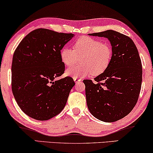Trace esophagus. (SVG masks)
<instances>
[{"instance_id": "34e87169", "label": "esophagus", "mask_w": 153, "mask_h": 153, "mask_svg": "<svg viewBox=\"0 0 153 153\" xmlns=\"http://www.w3.org/2000/svg\"><path fill=\"white\" fill-rule=\"evenodd\" d=\"M74 79L75 82H76V85H77V83L80 82H81V80H82V79H81V78H79V77H74Z\"/></svg>"}]
</instances>
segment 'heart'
<instances>
[{
    "label": "heart",
    "mask_w": 153,
    "mask_h": 153,
    "mask_svg": "<svg viewBox=\"0 0 153 153\" xmlns=\"http://www.w3.org/2000/svg\"><path fill=\"white\" fill-rule=\"evenodd\" d=\"M60 59L65 66L81 63L68 68L66 76L73 77L98 76L110 65L113 57L111 47L106 43L90 36H82L74 43V49L64 46L60 50Z\"/></svg>",
    "instance_id": "b5f03b06"
}]
</instances>
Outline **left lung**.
I'll return each mask as SVG.
<instances>
[{
  "label": "left lung",
  "mask_w": 153,
  "mask_h": 153,
  "mask_svg": "<svg viewBox=\"0 0 153 153\" xmlns=\"http://www.w3.org/2000/svg\"><path fill=\"white\" fill-rule=\"evenodd\" d=\"M106 37L111 43L113 57L102 74L84 79L87 107L91 114L104 122L117 121L132 110L140 94L142 64L133 41L119 32L106 30L89 34Z\"/></svg>",
  "instance_id": "8db88e82"
}]
</instances>
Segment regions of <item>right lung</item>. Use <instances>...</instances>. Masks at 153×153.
<instances>
[{
  "instance_id": "obj_1",
  "label": "right lung",
  "mask_w": 153,
  "mask_h": 153,
  "mask_svg": "<svg viewBox=\"0 0 153 153\" xmlns=\"http://www.w3.org/2000/svg\"><path fill=\"white\" fill-rule=\"evenodd\" d=\"M74 34L39 28L17 46L12 64V90L17 104L34 119L46 120L61 112L75 85L65 71L59 52Z\"/></svg>"
}]
</instances>
